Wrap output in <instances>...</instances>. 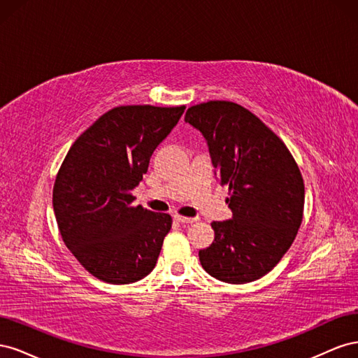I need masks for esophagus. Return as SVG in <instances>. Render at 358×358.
<instances>
[{"label":"esophagus","instance_id":"esophagus-1","mask_svg":"<svg viewBox=\"0 0 358 358\" xmlns=\"http://www.w3.org/2000/svg\"><path fill=\"white\" fill-rule=\"evenodd\" d=\"M175 220L182 224H192L194 221H197V218H188V216H182V215H175Z\"/></svg>","mask_w":358,"mask_h":358}]
</instances>
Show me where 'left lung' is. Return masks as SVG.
Returning <instances> with one entry per match:
<instances>
[{"instance_id":"1","label":"left lung","mask_w":358,"mask_h":358,"mask_svg":"<svg viewBox=\"0 0 358 358\" xmlns=\"http://www.w3.org/2000/svg\"><path fill=\"white\" fill-rule=\"evenodd\" d=\"M185 122L200 129L233 220L215 221V241L199 252L203 268L227 284L263 278L285 255L303 220L305 183L285 143L233 101L189 107Z\"/></svg>"}]
</instances>
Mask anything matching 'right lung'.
Segmentation results:
<instances>
[{"label": "right lung", "mask_w": 358, "mask_h": 358, "mask_svg": "<svg viewBox=\"0 0 358 358\" xmlns=\"http://www.w3.org/2000/svg\"><path fill=\"white\" fill-rule=\"evenodd\" d=\"M185 106H119L76 138L53 185L62 241L85 270L107 284L152 272L171 216L133 206L157 146Z\"/></svg>", "instance_id": "obj_1"}]
</instances>
